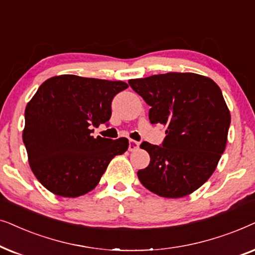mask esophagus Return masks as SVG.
<instances>
[{
  "label": "esophagus",
  "mask_w": 255,
  "mask_h": 255,
  "mask_svg": "<svg viewBox=\"0 0 255 255\" xmlns=\"http://www.w3.org/2000/svg\"><path fill=\"white\" fill-rule=\"evenodd\" d=\"M140 148V142L129 140V147H128V150L129 151H136L137 149Z\"/></svg>",
  "instance_id": "34e87169"
}]
</instances>
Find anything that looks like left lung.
<instances>
[{"label":"left lung","mask_w":255,"mask_h":255,"mask_svg":"<svg viewBox=\"0 0 255 255\" xmlns=\"http://www.w3.org/2000/svg\"><path fill=\"white\" fill-rule=\"evenodd\" d=\"M150 106L149 120L165 127L162 145L142 142L150 163L137 171L142 185L181 198L211 177L227 143L229 107L218 85L201 74L169 72L128 81Z\"/></svg>","instance_id":"obj_1"}]
</instances>
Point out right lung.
Returning <instances> with one entry per match:
<instances>
[{
	"label": "right lung",
	"mask_w": 255,
	"mask_h": 255,
	"mask_svg": "<svg viewBox=\"0 0 255 255\" xmlns=\"http://www.w3.org/2000/svg\"><path fill=\"white\" fill-rule=\"evenodd\" d=\"M124 81L62 74L40 85L25 107L23 142L29 165L44 188L60 197L83 196L100 182L110 162L129 147L128 138L93 137V126L111 119Z\"/></svg>",
	"instance_id": "add662e5"
}]
</instances>
